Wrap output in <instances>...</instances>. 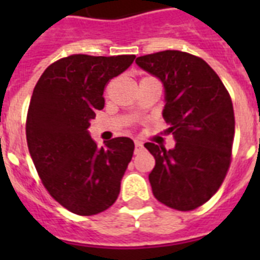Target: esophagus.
Here are the masks:
<instances>
[{"label":"esophagus","instance_id":"obj_1","mask_svg":"<svg viewBox=\"0 0 260 260\" xmlns=\"http://www.w3.org/2000/svg\"><path fill=\"white\" fill-rule=\"evenodd\" d=\"M143 143L142 142H135V154H139L143 151Z\"/></svg>","mask_w":260,"mask_h":260}]
</instances>
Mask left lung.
<instances>
[{
  "label": "left lung",
  "instance_id": "left-lung-1",
  "mask_svg": "<svg viewBox=\"0 0 260 260\" xmlns=\"http://www.w3.org/2000/svg\"><path fill=\"white\" fill-rule=\"evenodd\" d=\"M136 63L165 85V134L177 140L173 150L144 144L155 158L148 175L152 193L171 209H197L220 189L231 166L235 113L230 93L196 55L167 50L139 56Z\"/></svg>",
  "mask_w": 260,
  "mask_h": 260
}]
</instances>
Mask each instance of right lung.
Segmentation results:
<instances>
[{
	"label": "right lung",
	"instance_id": "right-lung-1",
	"mask_svg": "<svg viewBox=\"0 0 260 260\" xmlns=\"http://www.w3.org/2000/svg\"><path fill=\"white\" fill-rule=\"evenodd\" d=\"M135 55L75 54L47 67L34 89L26 114V143L50 196L79 216H94L113 205L134 155L129 138L97 147L87 128L105 105L104 90Z\"/></svg>",
	"mask_w": 260,
	"mask_h": 260
}]
</instances>
